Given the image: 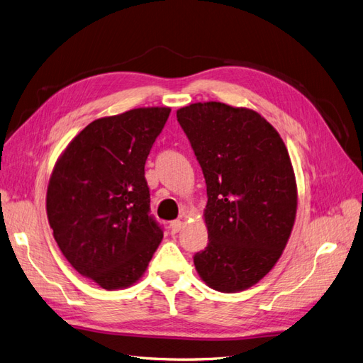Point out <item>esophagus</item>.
Returning <instances> with one entry per match:
<instances>
[{"mask_svg": "<svg viewBox=\"0 0 363 363\" xmlns=\"http://www.w3.org/2000/svg\"><path fill=\"white\" fill-rule=\"evenodd\" d=\"M171 232L172 233H179L180 230H182V227H183V221H180V219H175V221H172L171 223Z\"/></svg>", "mask_w": 363, "mask_h": 363, "instance_id": "obj_1", "label": "esophagus"}]
</instances>
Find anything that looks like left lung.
I'll return each mask as SVG.
<instances>
[{
	"mask_svg": "<svg viewBox=\"0 0 363 363\" xmlns=\"http://www.w3.org/2000/svg\"><path fill=\"white\" fill-rule=\"evenodd\" d=\"M177 119L207 186L208 244L195 269L215 291H245L274 268L292 233L298 195L288 148L252 108L194 103Z\"/></svg>",
	"mask_w": 363,
	"mask_h": 363,
	"instance_id": "8db88e82",
	"label": "left lung"
}]
</instances>
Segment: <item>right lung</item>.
I'll return each instance as SVG.
<instances>
[{
    "label": "right lung",
    "instance_id": "add662e5",
    "mask_svg": "<svg viewBox=\"0 0 363 363\" xmlns=\"http://www.w3.org/2000/svg\"><path fill=\"white\" fill-rule=\"evenodd\" d=\"M169 107L95 119L54 164L47 216L63 256L107 291L135 284L162 242L150 216L145 162Z\"/></svg>",
    "mask_w": 363,
    "mask_h": 363
}]
</instances>
